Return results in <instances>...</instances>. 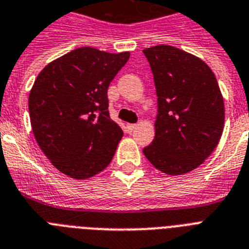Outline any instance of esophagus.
Masks as SVG:
<instances>
[{
    "label": "esophagus",
    "instance_id": "34e87169",
    "mask_svg": "<svg viewBox=\"0 0 249 249\" xmlns=\"http://www.w3.org/2000/svg\"><path fill=\"white\" fill-rule=\"evenodd\" d=\"M135 128H137V125H135V124H128V125H126V130H128V133H131V131L134 130Z\"/></svg>",
    "mask_w": 249,
    "mask_h": 249
}]
</instances>
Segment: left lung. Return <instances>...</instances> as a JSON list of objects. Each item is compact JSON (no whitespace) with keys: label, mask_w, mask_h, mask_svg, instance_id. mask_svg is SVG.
<instances>
[{"label":"left lung","mask_w":249,"mask_h":249,"mask_svg":"<svg viewBox=\"0 0 249 249\" xmlns=\"http://www.w3.org/2000/svg\"><path fill=\"white\" fill-rule=\"evenodd\" d=\"M157 94L155 139L144 156L167 175L195 170L213 152L225 108L215 74L205 61L173 46L145 48Z\"/></svg>","instance_id":"obj_1"}]
</instances>
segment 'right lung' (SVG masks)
I'll return each instance as SVG.
<instances>
[{
	"label": "right lung",
	"mask_w": 249,
	"mask_h": 249,
	"mask_svg": "<svg viewBox=\"0 0 249 249\" xmlns=\"http://www.w3.org/2000/svg\"><path fill=\"white\" fill-rule=\"evenodd\" d=\"M129 52L80 47L50 62L29 94L30 124L56 169L87 179L111 162L123 130L108 114L107 89Z\"/></svg>",
	"instance_id": "right-lung-1"
}]
</instances>
